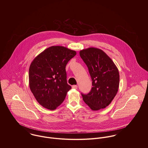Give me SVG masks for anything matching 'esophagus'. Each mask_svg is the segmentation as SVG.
<instances>
[{
  "mask_svg": "<svg viewBox=\"0 0 148 148\" xmlns=\"http://www.w3.org/2000/svg\"><path fill=\"white\" fill-rule=\"evenodd\" d=\"M72 88L73 89H77V85H72Z\"/></svg>",
  "mask_w": 148,
  "mask_h": 148,
  "instance_id": "esophagus-1",
  "label": "esophagus"
}]
</instances>
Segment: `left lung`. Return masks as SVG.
Instances as JSON below:
<instances>
[{"label": "left lung", "mask_w": 148, "mask_h": 148, "mask_svg": "<svg viewBox=\"0 0 148 148\" xmlns=\"http://www.w3.org/2000/svg\"><path fill=\"white\" fill-rule=\"evenodd\" d=\"M80 56L86 65L92 81V88L83 99L92 110L109 106L116 96L120 83L117 67L103 50L90 47L80 51Z\"/></svg>", "instance_id": "1"}]
</instances>
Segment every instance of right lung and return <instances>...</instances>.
Returning <instances> with one entry per match:
<instances>
[{
  "label": "right lung",
  "instance_id": "obj_1",
  "mask_svg": "<svg viewBox=\"0 0 148 148\" xmlns=\"http://www.w3.org/2000/svg\"><path fill=\"white\" fill-rule=\"evenodd\" d=\"M76 52L63 46H52L32 62L29 69V88L44 108L55 110L64 100L71 86L67 84L65 66Z\"/></svg>",
  "mask_w": 148,
  "mask_h": 148
}]
</instances>
